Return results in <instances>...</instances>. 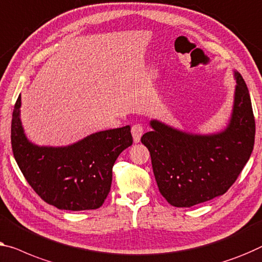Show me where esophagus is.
Returning <instances> with one entry per match:
<instances>
[{"label":"esophagus","mask_w":262,"mask_h":262,"mask_svg":"<svg viewBox=\"0 0 262 262\" xmlns=\"http://www.w3.org/2000/svg\"><path fill=\"white\" fill-rule=\"evenodd\" d=\"M132 135H133V140H134L135 143L140 142L141 140V136L143 135V127L141 124H134L132 127Z\"/></svg>","instance_id":"obj_1"}]
</instances>
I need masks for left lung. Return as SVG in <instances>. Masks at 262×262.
<instances>
[{
	"label": "left lung",
	"mask_w": 262,
	"mask_h": 262,
	"mask_svg": "<svg viewBox=\"0 0 262 262\" xmlns=\"http://www.w3.org/2000/svg\"><path fill=\"white\" fill-rule=\"evenodd\" d=\"M233 107L224 129L196 134L151 119L142 135L160 193L174 207H192L224 195L251 158L255 121L247 85L239 72Z\"/></svg>",
	"instance_id": "obj_1"
}]
</instances>
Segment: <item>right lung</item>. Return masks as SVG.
<instances>
[{"instance_id": "add662e5", "label": "right lung", "mask_w": 262, "mask_h": 262, "mask_svg": "<svg viewBox=\"0 0 262 262\" xmlns=\"http://www.w3.org/2000/svg\"><path fill=\"white\" fill-rule=\"evenodd\" d=\"M21 104L18 95L11 120V147L31 188L58 209L100 208L111 190L116 159L133 143L130 127L93 133L67 146H38L23 129Z\"/></svg>"}]
</instances>
